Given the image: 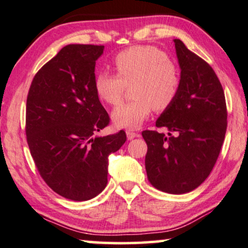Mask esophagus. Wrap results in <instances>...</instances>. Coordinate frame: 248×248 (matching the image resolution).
Instances as JSON below:
<instances>
[{
    "instance_id": "1",
    "label": "esophagus",
    "mask_w": 248,
    "mask_h": 248,
    "mask_svg": "<svg viewBox=\"0 0 248 248\" xmlns=\"http://www.w3.org/2000/svg\"><path fill=\"white\" fill-rule=\"evenodd\" d=\"M140 134L136 133V132H132V131H126V137H127V140H132L134 139V138L139 137Z\"/></svg>"
}]
</instances>
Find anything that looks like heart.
<instances>
[{
  "label": "heart",
  "mask_w": 248,
  "mask_h": 248,
  "mask_svg": "<svg viewBox=\"0 0 248 248\" xmlns=\"http://www.w3.org/2000/svg\"><path fill=\"white\" fill-rule=\"evenodd\" d=\"M114 67L117 75L99 73L94 78V89L102 100L115 106L122 100L124 85L133 83V100L111 112L116 127L137 130L149 117L153 108L163 111L174 102L180 89L179 70L163 51L149 46H132L115 57Z\"/></svg>",
  "instance_id": "heart-1"
}]
</instances>
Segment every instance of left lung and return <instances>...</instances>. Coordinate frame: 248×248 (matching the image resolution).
Masks as SVG:
<instances>
[{
	"instance_id": "obj_1",
	"label": "left lung",
	"mask_w": 248,
	"mask_h": 248,
	"mask_svg": "<svg viewBox=\"0 0 248 248\" xmlns=\"http://www.w3.org/2000/svg\"><path fill=\"white\" fill-rule=\"evenodd\" d=\"M174 44L181 70L179 93L156 121L169 136L143 131L142 137L148 180L158 190L181 195L199 187L213 170L226 136L227 106L213 68L182 41Z\"/></svg>"
}]
</instances>
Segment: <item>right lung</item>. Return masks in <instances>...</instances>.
<instances>
[{"instance_id": "right-lung-1", "label": "right lung", "mask_w": 248, "mask_h": 248, "mask_svg": "<svg viewBox=\"0 0 248 248\" xmlns=\"http://www.w3.org/2000/svg\"><path fill=\"white\" fill-rule=\"evenodd\" d=\"M102 46L69 44L31 82L26 106V136L31 157L47 186L83 202L108 182V157L126 141L124 131L99 137L109 123L94 89Z\"/></svg>"}]
</instances>
